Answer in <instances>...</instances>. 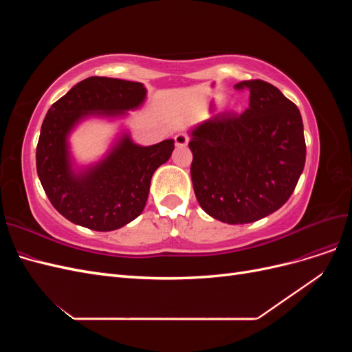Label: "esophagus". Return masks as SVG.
<instances>
[{
	"instance_id": "1",
	"label": "esophagus",
	"mask_w": 352,
	"mask_h": 352,
	"mask_svg": "<svg viewBox=\"0 0 352 352\" xmlns=\"http://www.w3.org/2000/svg\"><path fill=\"white\" fill-rule=\"evenodd\" d=\"M188 136L185 133H177L175 136V144L176 146H186L188 145Z\"/></svg>"
}]
</instances>
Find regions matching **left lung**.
Instances as JSON below:
<instances>
[{
    "label": "left lung",
    "mask_w": 352,
    "mask_h": 352,
    "mask_svg": "<svg viewBox=\"0 0 352 352\" xmlns=\"http://www.w3.org/2000/svg\"><path fill=\"white\" fill-rule=\"evenodd\" d=\"M235 88L250 91V107L190 131V177L208 216L243 225L289 199L304 170L305 140L300 110L278 88L260 79Z\"/></svg>",
    "instance_id": "8db88e82"
}]
</instances>
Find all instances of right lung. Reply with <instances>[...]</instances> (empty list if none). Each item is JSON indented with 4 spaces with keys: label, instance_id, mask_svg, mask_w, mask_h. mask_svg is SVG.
<instances>
[{
    "label": "right lung",
    "instance_id": "1",
    "mask_svg": "<svg viewBox=\"0 0 352 352\" xmlns=\"http://www.w3.org/2000/svg\"><path fill=\"white\" fill-rule=\"evenodd\" d=\"M140 82L92 76L51 105L36 146V172L54 208L74 225L98 232L120 229L141 214L151 177L175 150V141L141 146L123 133L97 164L73 168L67 136L85 117H122L141 107Z\"/></svg>",
    "mask_w": 352,
    "mask_h": 352
}]
</instances>
